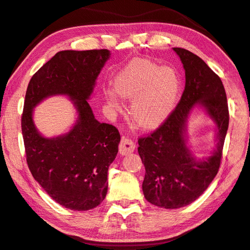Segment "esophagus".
<instances>
[{
	"label": "esophagus",
	"mask_w": 250,
	"mask_h": 250,
	"mask_svg": "<svg viewBox=\"0 0 250 250\" xmlns=\"http://www.w3.org/2000/svg\"><path fill=\"white\" fill-rule=\"evenodd\" d=\"M135 148V144L131 139L124 137L120 141L119 144V153L121 155H126V154L132 153Z\"/></svg>",
	"instance_id": "1"
}]
</instances>
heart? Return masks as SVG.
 Returning <instances> with one entry per match:
<instances>
[{
	"label": "heart",
	"instance_id": "b5f03b06",
	"mask_svg": "<svg viewBox=\"0 0 250 250\" xmlns=\"http://www.w3.org/2000/svg\"><path fill=\"white\" fill-rule=\"evenodd\" d=\"M118 95L133 99L131 116L141 128H154L169 115L179 92V78L169 66L161 67L145 59H134L115 78ZM107 102L118 108V97L113 90L105 92Z\"/></svg>",
	"mask_w": 250,
	"mask_h": 250
}]
</instances>
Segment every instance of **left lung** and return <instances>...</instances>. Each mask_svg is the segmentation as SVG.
I'll use <instances>...</instances> for the list:
<instances>
[{
    "label": "left lung",
    "instance_id": "8db88e82",
    "mask_svg": "<svg viewBox=\"0 0 250 250\" xmlns=\"http://www.w3.org/2000/svg\"><path fill=\"white\" fill-rule=\"evenodd\" d=\"M174 50L185 67V90L165 121L138 141V152L145 167L144 197L165 208L188 206L206 191L219 171L229 121L226 93L219 75L194 53L183 48ZM197 103L206 108L218 129L217 149L200 162L191 156L183 138L185 118Z\"/></svg>",
    "mask_w": 250,
    "mask_h": 250
}]
</instances>
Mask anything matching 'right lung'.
<instances>
[{"label": "right lung", "instance_id": "right-lung-1", "mask_svg": "<svg viewBox=\"0 0 250 250\" xmlns=\"http://www.w3.org/2000/svg\"><path fill=\"white\" fill-rule=\"evenodd\" d=\"M108 58L107 49L59 51L33 75L26 90L21 132L27 165L44 191L70 210H90L106 198L108 168L118 153L119 131L95 119L87 103ZM57 93L75 101L79 120L69 134L46 139L34 128L32 108Z\"/></svg>", "mask_w": 250, "mask_h": 250}]
</instances>
